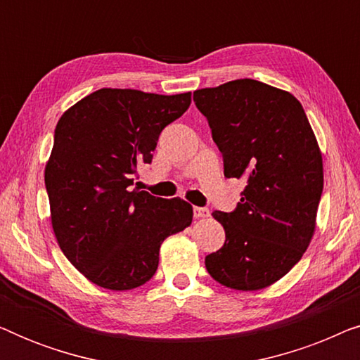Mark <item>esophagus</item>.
I'll return each mask as SVG.
<instances>
[{"label":"esophagus","mask_w":360,"mask_h":360,"mask_svg":"<svg viewBox=\"0 0 360 360\" xmlns=\"http://www.w3.org/2000/svg\"><path fill=\"white\" fill-rule=\"evenodd\" d=\"M193 214L195 218H208L210 216V210L208 208H198V206H195L193 208Z\"/></svg>","instance_id":"obj_1"}]
</instances>
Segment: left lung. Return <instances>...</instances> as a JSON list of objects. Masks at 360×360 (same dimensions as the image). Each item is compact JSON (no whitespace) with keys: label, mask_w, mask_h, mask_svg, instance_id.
<instances>
[{"label":"left lung","mask_w":360,"mask_h":360,"mask_svg":"<svg viewBox=\"0 0 360 360\" xmlns=\"http://www.w3.org/2000/svg\"><path fill=\"white\" fill-rule=\"evenodd\" d=\"M193 101L211 127L224 176L245 188L231 213L214 211L226 240L205 265L228 288L262 290L287 275L308 249L323 193V157L297 98L240 78L201 88Z\"/></svg>","instance_id":"8db88e82"}]
</instances>
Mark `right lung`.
<instances>
[{
	"instance_id": "add662e5",
	"label": "right lung",
	"mask_w": 360,
	"mask_h": 360,
	"mask_svg": "<svg viewBox=\"0 0 360 360\" xmlns=\"http://www.w3.org/2000/svg\"><path fill=\"white\" fill-rule=\"evenodd\" d=\"M190 103V91L101 88L58 120L46 165L52 229L70 264L98 287L122 292L149 282L164 239L191 224L190 203L132 186L162 129Z\"/></svg>"
}]
</instances>
